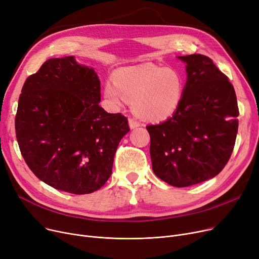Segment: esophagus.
Wrapping results in <instances>:
<instances>
[{
    "mask_svg": "<svg viewBox=\"0 0 259 259\" xmlns=\"http://www.w3.org/2000/svg\"><path fill=\"white\" fill-rule=\"evenodd\" d=\"M128 124H130V127L132 130L136 128V127H139L141 125V123L139 121H137L135 118H130L128 119Z\"/></svg>",
    "mask_w": 259,
    "mask_h": 259,
    "instance_id": "1",
    "label": "esophagus"
}]
</instances>
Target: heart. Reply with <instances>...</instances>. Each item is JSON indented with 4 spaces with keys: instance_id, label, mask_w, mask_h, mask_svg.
Wrapping results in <instances>:
<instances>
[{
    "instance_id": "heart-1",
    "label": "heart",
    "mask_w": 259,
    "mask_h": 259,
    "mask_svg": "<svg viewBox=\"0 0 259 259\" xmlns=\"http://www.w3.org/2000/svg\"><path fill=\"white\" fill-rule=\"evenodd\" d=\"M183 89V78L175 68L142 64L118 69L114 82L105 83L104 96L117 106L125 100L132 101L137 115L157 121L175 112L182 99Z\"/></svg>"
}]
</instances>
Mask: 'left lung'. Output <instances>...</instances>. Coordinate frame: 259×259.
I'll list each match as a JSON object with an SVG mask.
<instances>
[{
  "mask_svg": "<svg viewBox=\"0 0 259 259\" xmlns=\"http://www.w3.org/2000/svg\"><path fill=\"white\" fill-rule=\"evenodd\" d=\"M187 82L173 116L150 133L155 175L176 188L218 175L232 155L238 131L236 94L228 77L206 56H179Z\"/></svg>",
  "mask_w": 259,
  "mask_h": 259,
  "instance_id": "1",
  "label": "left lung"
}]
</instances>
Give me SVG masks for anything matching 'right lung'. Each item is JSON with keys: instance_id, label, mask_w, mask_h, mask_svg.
Returning a JSON list of instances; mask_svg holds the SVG:
<instances>
[{"instance_id": "right-lung-1", "label": "right lung", "mask_w": 259, "mask_h": 259, "mask_svg": "<svg viewBox=\"0 0 259 259\" xmlns=\"http://www.w3.org/2000/svg\"><path fill=\"white\" fill-rule=\"evenodd\" d=\"M95 69L75 57L47 60L23 85L16 115L21 154L32 173L57 190L82 195L112 175L127 118L99 106Z\"/></svg>"}]
</instances>
